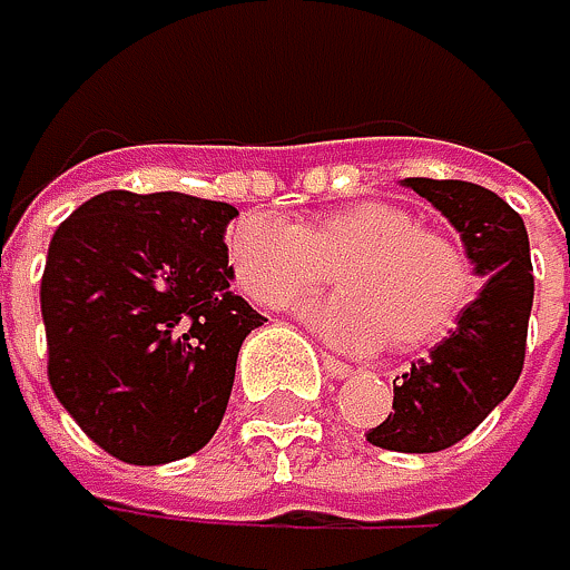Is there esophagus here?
<instances>
[{
	"instance_id": "esophagus-1",
	"label": "esophagus",
	"mask_w": 570,
	"mask_h": 570,
	"mask_svg": "<svg viewBox=\"0 0 570 570\" xmlns=\"http://www.w3.org/2000/svg\"><path fill=\"white\" fill-rule=\"evenodd\" d=\"M322 366H325V373H328L332 380H345V376H352V373H355L348 363L335 360V355H322Z\"/></svg>"
}]
</instances>
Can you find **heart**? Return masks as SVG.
I'll return each mask as SVG.
<instances>
[{"mask_svg": "<svg viewBox=\"0 0 570 570\" xmlns=\"http://www.w3.org/2000/svg\"><path fill=\"white\" fill-rule=\"evenodd\" d=\"M228 262L242 292L268 308L318 288L335 268L342 292L302 302L298 318L345 352L436 342L476 288L466 252L390 200L348 204L305 228L252 210L228 235Z\"/></svg>", "mask_w": 570, "mask_h": 570, "instance_id": "obj_1", "label": "heart"}]
</instances>
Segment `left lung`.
I'll use <instances>...</instances> for the list:
<instances>
[{"instance_id": "1", "label": "left lung", "mask_w": 570, "mask_h": 570, "mask_svg": "<svg viewBox=\"0 0 570 570\" xmlns=\"http://www.w3.org/2000/svg\"><path fill=\"white\" fill-rule=\"evenodd\" d=\"M403 187L426 197L456 228L473 275L483 282L456 318V328L393 383L390 420L366 440L396 453H436L473 433L501 406L521 370L534 302L531 242L518 210L470 180L406 177Z\"/></svg>"}]
</instances>
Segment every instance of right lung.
Here are the masks:
<instances>
[{
  "mask_svg": "<svg viewBox=\"0 0 570 570\" xmlns=\"http://www.w3.org/2000/svg\"><path fill=\"white\" fill-rule=\"evenodd\" d=\"M238 207L177 190H104L69 215L39 285L49 386L110 456L157 466L225 420L242 342L265 325L232 292Z\"/></svg>",
  "mask_w": 570,
  "mask_h": 570,
  "instance_id": "add662e5",
  "label": "right lung"
}]
</instances>
